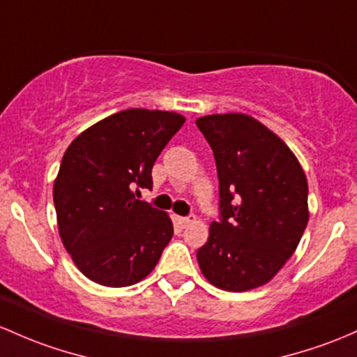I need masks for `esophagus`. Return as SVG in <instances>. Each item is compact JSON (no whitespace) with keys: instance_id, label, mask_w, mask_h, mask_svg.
Masks as SVG:
<instances>
[{"instance_id":"esophagus-1","label":"esophagus","mask_w":357,"mask_h":357,"mask_svg":"<svg viewBox=\"0 0 357 357\" xmlns=\"http://www.w3.org/2000/svg\"><path fill=\"white\" fill-rule=\"evenodd\" d=\"M178 225L182 226V228H185V226H189L190 223H194L195 221V216H185V218H178Z\"/></svg>"}]
</instances>
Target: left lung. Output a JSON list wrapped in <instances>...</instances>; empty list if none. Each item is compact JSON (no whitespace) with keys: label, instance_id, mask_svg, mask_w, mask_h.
Wrapping results in <instances>:
<instances>
[{"label":"left lung","instance_id":"obj_1","mask_svg":"<svg viewBox=\"0 0 357 357\" xmlns=\"http://www.w3.org/2000/svg\"><path fill=\"white\" fill-rule=\"evenodd\" d=\"M195 124L216 160L221 211L197 250L199 267L220 289L264 286L308 225L305 172L284 141L247 114H213Z\"/></svg>","mask_w":357,"mask_h":357}]
</instances>
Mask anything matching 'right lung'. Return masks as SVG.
Listing matches in <instances>:
<instances>
[{
  "label": "right lung",
  "mask_w": 357,
  "mask_h": 357,
  "mask_svg": "<svg viewBox=\"0 0 357 357\" xmlns=\"http://www.w3.org/2000/svg\"><path fill=\"white\" fill-rule=\"evenodd\" d=\"M183 122L167 110H121L68 146L54 180L57 226L90 281L131 286L158 264L174 225L165 211L134 197V189H151L153 165Z\"/></svg>",
  "instance_id": "add662e5"
}]
</instances>
